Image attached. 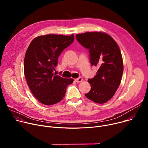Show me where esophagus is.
Returning a JSON list of instances; mask_svg holds the SVG:
<instances>
[{
    "mask_svg": "<svg viewBox=\"0 0 148 148\" xmlns=\"http://www.w3.org/2000/svg\"><path fill=\"white\" fill-rule=\"evenodd\" d=\"M75 81L77 82H81L82 81V78L81 77H79L78 78L75 79Z\"/></svg>",
    "mask_w": 148,
    "mask_h": 148,
    "instance_id": "esophagus-1",
    "label": "esophagus"
}]
</instances>
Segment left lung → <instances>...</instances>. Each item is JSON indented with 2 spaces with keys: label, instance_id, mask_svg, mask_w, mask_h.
Masks as SVG:
<instances>
[{
  "label": "left lung",
  "instance_id": "1",
  "mask_svg": "<svg viewBox=\"0 0 148 148\" xmlns=\"http://www.w3.org/2000/svg\"><path fill=\"white\" fill-rule=\"evenodd\" d=\"M76 38L89 49L91 64L98 68L96 75L88 80L91 88L85 95L96 103L107 102L115 94L122 79L123 64L119 47L110 35L102 32L77 34Z\"/></svg>",
  "mask_w": 148,
  "mask_h": 148
}]
</instances>
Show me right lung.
Wrapping results in <instances>:
<instances>
[{
  "mask_svg": "<svg viewBox=\"0 0 148 148\" xmlns=\"http://www.w3.org/2000/svg\"><path fill=\"white\" fill-rule=\"evenodd\" d=\"M74 40V34H46L35 37L29 45L24 60V73L27 85L37 99L51 105L61 101L73 78L53 73L61 53Z\"/></svg>",
  "mask_w": 148,
  "mask_h": 148,
  "instance_id": "add662e5",
  "label": "right lung"
}]
</instances>
